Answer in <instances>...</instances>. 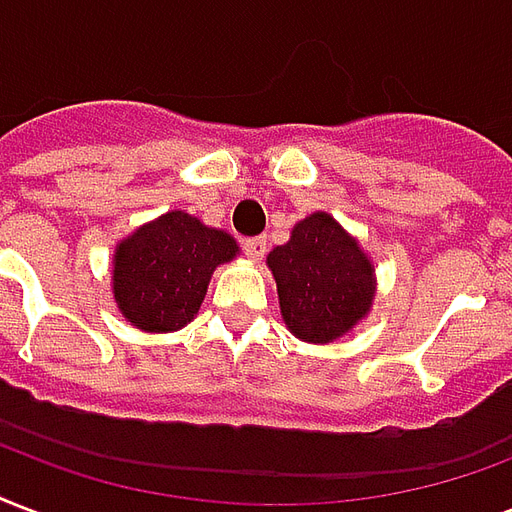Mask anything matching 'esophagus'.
Listing matches in <instances>:
<instances>
[{
	"mask_svg": "<svg viewBox=\"0 0 512 512\" xmlns=\"http://www.w3.org/2000/svg\"><path fill=\"white\" fill-rule=\"evenodd\" d=\"M244 252H247L252 260H263V255H265V239H263V236H255V239H244Z\"/></svg>",
	"mask_w": 512,
	"mask_h": 512,
	"instance_id": "obj_1",
	"label": "esophagus"
}]
</instances>
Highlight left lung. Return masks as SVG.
Masks as SVG:
<instances>
[{"mask_svg": "<svg viewBox=\"0 0 512 512\" xmlns=\"http://www.w3.org/2000/svg\"><path fill=\"white\" fill-rule=\"evenodd\" d=\"M268 265L284 322L303 341H333L368 314L373 268L330 214L298 222L290 241L268 255Z\"/></svg>", "mask_w": 512, "mask_h": 512, "instance_id": "1", "label": "left lung"}]
</instances>
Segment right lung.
Instances as JSON below:
<instances>
[{
	"instance_id": "right-lung-1",
	"label": "right lung",
	"mask_w": 512,
	"mask_h": 512,
	"mask_svg": "<svg viewBox=\"0 0 512 512\" xmlns=\"http://www.w3.org/2000/svg\"><path fill=\"white\" fill-rule=\"evenodd\" d=\"M236 252L228 233L206 228L185 212L163 214L117 247V308L147 333L179 330L198 314L214 268Z\"/></svg>"
}]
</instances>
